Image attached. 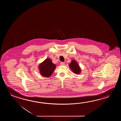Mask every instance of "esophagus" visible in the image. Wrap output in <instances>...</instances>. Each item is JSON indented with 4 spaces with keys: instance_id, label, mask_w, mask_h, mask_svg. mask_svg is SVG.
<instances>
[{
    "instance_id": "34e87169",
    "label": "esophagus",
    "mask_w": 121,
    "mask_h": 121,
    "mask_svg": "<svg viewBox=\"0 0 121 121\" xmlns=\"http://www.w3.org/2000/svg\"><path fill=\"white\" fill-rule=\"evenodd\" d=\"M60 65L61 66H64V65H65V63H64V62H61V63H60Z\"/></svg>"
}]
</instances>
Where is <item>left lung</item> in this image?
I'll use <instances>...</instances> for the list:
<instances>
[{
  "instance_id": "obj_1",
  "label": "left lung",
  "mask_w": 121,
  "mask_h": 121,
  "mask_svg": "<svg viewBox=\"0 0 121 121\" xmlns=\"http://www.w3.org/2000/svg\"><path fill=\"white\" fill-rule=\"evenodd\" d=\"M69 67L70 68L75 74H78L81 72V69L77 62L75 60H72L71 63H69Z\"/></svg>"
}]
</instances>
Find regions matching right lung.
I'll use <instances>...</instances> for the list:
<instances>
[{
  "label": "right lung",
  "instance_id": "right-lung-1",
  "mask_svg": "<svg viewBox=\"0 0 121 121\" xmlns=\"http://www.w3.org/2000/svg\"><path fill=\"white\" fill-rule=\"evenodd\" d=\"M39 69L41 74L45 77H50L56 68V65L54 64L52 60L47 58L39 65Z\"/></svg>",
  "mask_w": 121,
  "mask_h": 121
}]
</instances>
